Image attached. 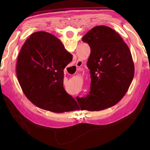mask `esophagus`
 <instances>
[{
	"label": "esophagus",
	"mask_w": 150,
	"mask_h": 150,
	"mask_svg": "<svg viewBox=\"0 0 150 150\" xmlns=\"http://www.w3.org/2000/svg\"><path fill=\"white\" fill-rule=\"evenodd\" d=\"M82 64V61L81 60H78L77 62H76V67H80Z\"/></svg>",
	"instance_id": "esophagus-1"
}]
</instances>
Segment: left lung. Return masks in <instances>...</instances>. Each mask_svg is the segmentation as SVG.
I'll use <instances>...</instances> for the list:
<instances>
[{
    "mask_svg": "<svg viewBox=\"0 0 150 150\" xmlns=\"http://www.w3.org/2000/svg\"><path fill=\"white\" fill-rule=\"evenodd\" d=\"M91 52L87 66L90 70V93L77 97L81 110L100 111L115 105L125 95L134 76L131 52L111 28L97 26L82 37Z\"/></svg>",
    "mask_w": 150,
    "mask_h": 150,
    "instance_id": "obj_1",
    "label": "left lung"
}]
</instances>
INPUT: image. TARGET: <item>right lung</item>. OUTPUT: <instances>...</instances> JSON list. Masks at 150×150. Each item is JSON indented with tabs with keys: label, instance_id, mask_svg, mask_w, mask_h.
Wrapping results in <instances>:
<instances>
[{
	"label": "right lung",
	"instance_id": "right-lung-1",
	"mask_svg": "<svg viewBox=\"0 0 150 150\" xmlns=\"http://www.w3.org/2000/svg\"><path fill=\"white\" fill-rule=\"evenodd\" d=\"M72 57L59 39L46 31L35 32L26 40L16 73L24 95L36 106L55 113L77 110L63 87L64 69Z\"/></svg>",
	"mask_w": 150,
	"mask_h": 150
}]
</instances>
